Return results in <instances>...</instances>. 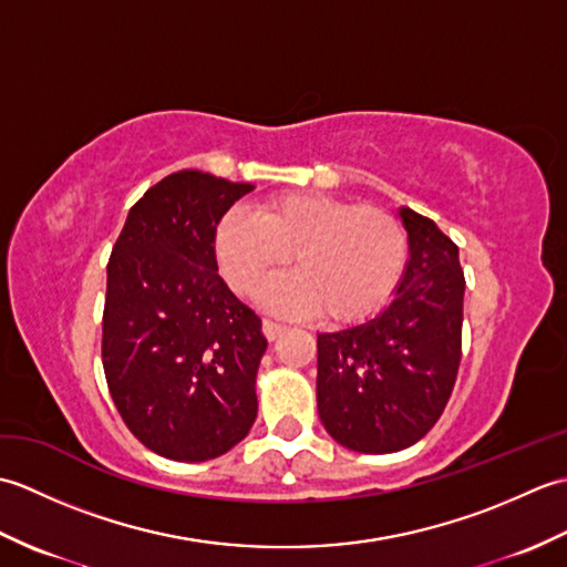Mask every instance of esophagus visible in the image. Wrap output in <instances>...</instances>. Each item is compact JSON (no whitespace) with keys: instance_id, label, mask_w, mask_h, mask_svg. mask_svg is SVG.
<instances>
[{"instance_id":"obj_1","label":"esophagus","mask_w":567,"mask_h":567,"mask_svg":"<svg viewBox=\"0 0 567 567\" xmlns=\"http://www.w3.org/2000/svg\"><path fill=\"white\" fill-rule=\"evenodd\" d=\"M282 331H285L282 323H277V321H272V319H262V333L268 336V341L280 339Z\"/></svg>"}]
</instances>
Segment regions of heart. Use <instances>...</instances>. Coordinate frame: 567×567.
Listing matches in <instances>:
<instances>
[{
    "label": "heart",
    "mask_w": 567,
    "mask_h": 567,
    "mask_svg": "<svg viewBox=\"0 0 567 567\" xmlns=\"http://www.w3.org/2000/svg\"><path fill=\"white\" fill-rule=\"evenodd\" d=\"M406 234L390 212L323 192H282L258 214L231 209L214 231V256L238 295H252L295 256L299 275L272 282L262 302L290 315L355 323L400 285Z\"/></svg>",
    "instance_id": "obj_1"
}]
</instances>
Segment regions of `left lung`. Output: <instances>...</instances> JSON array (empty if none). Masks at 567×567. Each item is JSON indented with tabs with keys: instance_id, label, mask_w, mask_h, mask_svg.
<instances>
[{
	"instance_id": "1",
	"label": "left lung",
	"mask_w": 567,
	"mask_h": 567,
	"mask_svg": "<svg viewBox=\"0 0 567 567\" xmlns=\"http://www.w3.org/2000/svg\"><path fill=\"white\" fill-rule=\"evenodd\" d=\"M400 216L409 262L392 305L317 339L321 424L358 453H394L424 439L451 400L463 355L457 246L426 216L409 207Z\"/></svg>"
}]
</instances>
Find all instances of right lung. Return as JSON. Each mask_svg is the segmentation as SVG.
<instances>
[{
    "label": "right lung",
    "instance_id": "add662e5",
    "mask_svg": "<svg viewBox=\"0 0 567 567\" xmlns=\"http://www.w3.org/2000/svg\"><path fill=\"white\" fill-rule=\"evenodd\" d=\"M252 189L199 171L167 175L131 207L106 262V384L128 431L171 461L224 455L258 414L262 321L214 256L221 216Z\"/></svg>",
    "mask_w": 567,
    "mask_h": 567
}]
</instances>
